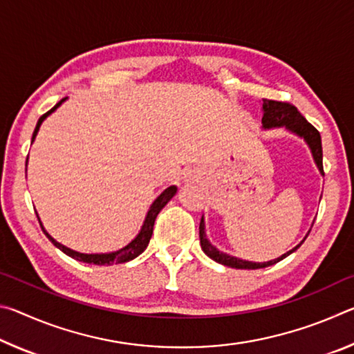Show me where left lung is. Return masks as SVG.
Here are the masks:
<instances>
[{"instance_id": "1", "label": "left lung", "mask_w": 354, "mask_h": 354, "mask_svg": "<svg viewBox=\"0 0 354 354\" xmlns=\"http://www.w3.org/2000/svg\"><path fill=\"white\" fill-rule=\"evenodd\" d=\"M262 112H263V115H262L263 129L286 128L287 131H290V133L303 137L310 148V153H313V156H314V160H315L317 167H319L320 173L322 175H325V173H323V151H322L320 133L308 122L306 118L301 115V113H299L297 107L290 103H284V101H274V100L263 98L262 100ZM200 243H201L203 251H205V253L211 257L212 261L221 263V266H226L231 268H245V270H256V268H266L268 266H273V263L283 261L284 257L292 254L293 251L299 248V245H301V243L297 245L295 248H292L290 251H287V253H284L283 256H279L278 259H273L268 262L243 261V259H239V257L221 253V251L215 248L214 245H211V242H209L206 237L205 218L203 217L200 221Z\"/></svg>"}]
</instances>
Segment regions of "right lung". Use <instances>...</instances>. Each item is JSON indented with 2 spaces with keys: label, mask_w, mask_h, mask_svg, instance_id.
<instances>
[{
  "label": "right lung",
  "mask_w": 354,
  "mask_h": 354,
  "mask_svg": "<svg viewBox=\"0 0 354 354\" xmlns=\"http://www.w3.org/2000/svg\"><path fill=\"white\" fill-rule=\"evenodd\" d=\"M65 100H67V98H62L55 107H53L51 111H48L46 113H44V115H41V117L39 118L37 127H35L34 133H32V142H34V139H35V136H37V133H39V128H40L41 122H44V120H45L48 115H50L51 112H55V111L57 109V107L64 103ZM176 190H178L176 185H170V187H167V189L162 192V194H160V195L158 196V198L154 200L151 207H149V211H148L147 217H145V221H143V225H142V230H140L139 234L136 236L134 241H131V242L127 245V247H123L122 250L112 251V253L86 254V253H77V251H75V250H70V248H67V247H64L62 243L56 242L55 239H53V237L45 231V227L41 226V221H40V218H39V215H37V218H39V223H40V226H41V230H44V232H45V236H46L48 239H50V241L53 242V245H55V247H57L61 251H64V253L67 254V256L73 257V259L81 261V262H86V263H93V266H112V263H123V262L133 261L134 257H137L139 254H142L143 251H145V248L148 247V243H149V239H151V234H153V226H154L156 217H158V214H159L160 211H162V207L167 205V203H169V201L173 198V196H175Z\"/></svg>",
  "instance_id": "right-lung-1"
}]
</instances>
